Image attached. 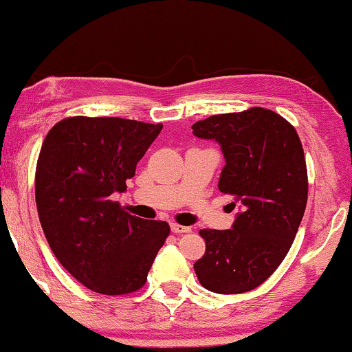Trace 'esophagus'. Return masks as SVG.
<instances>
[{
  "label": "esophagus",
  "instance_id": "obj_1",
  "mask_svg": "<svg viewBox=\"0 0 352 352\" xmlns=\"http://www.w3.org/2000/svg\"><path fill=\"white\" fill-rule=\"evenodd\" d=\"M171 232L176 233V235H181V233H188L190 232V227H184V226H179V223H171Z\"/></svg>",
  "mask_w": 352,
  "mask_h": 352
}]
</instances>
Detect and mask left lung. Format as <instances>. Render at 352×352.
Instances as JSON below:
<instances>
[{
	"label": "left lung",
	"instance_id": "left-lung-1",
	"mask_svg": "<svg viewBox=\"0 0 352 352\" xmlns=\"http://www.w3.org/2000/svg\"><path fill=\"white\" fill-rule=\"evenodd\" d=\"M226 159L219 190L238 205L230 230H200L205 256L193 263L205 289L243 294L272 276L292 246L308 198V175L297 131L276 113L251 108L192 125Z\"/></svg>",
	"mask_w": 352,
	"mask_h": 352
}]
</instances>
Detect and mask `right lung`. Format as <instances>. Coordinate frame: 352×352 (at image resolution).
I'll return each instance as SVG.
<instances>
[{
  "mask_svg": "<svg viewBox=\"0 0 352 352\" xmlns=\"http://www.w3.org/2000/svg\"><path fill=\"white\" fill-rule=\"evenodd\" d=\"M164 125L120 117H68L41 147L36 206L57 261L90 290L130 294L144 286L170 235L164 221H146L113 201Z\"/></svg>",
  "mask_w": 352,
  "mask_h": 352,
  "instance_id": "right-lung-1",
  "label": "right lung"
}]
</instances>
